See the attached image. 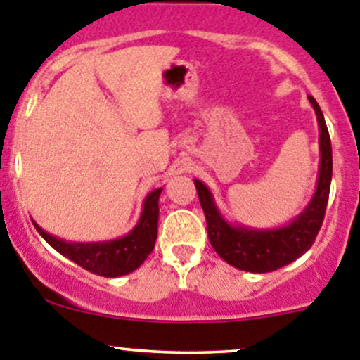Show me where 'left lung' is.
<instances>
[{"instance_id":"left-lung-1","label":"left lung","mask_w":360,"mask_h":360,"mask_svg":"<svg viewBox=\"0 0 360 360\" xmlns=\"http://www.w3.org/2000/svg\"><path fill=\"white\" fill-rule=\"evenodd\" d=\"M319 121L320 165L315 193L301 214L287 225L276 229H253L226 221L219 212L211 190L202 181L195 179L198 200L204 209L207 233L216 253L233 267L246 273H271L297 260L311 248L322 226L329 200L330 179H333V148L329 130L319 103L308 96Z\"/></svg>"}]
</instances>
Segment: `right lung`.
Listing matches in <instances>:
<instances>
[{"mask_svg":"<svg viewBox=\"0 0 360 360\" xmlns=\"http://www.w3.org/2000/svg\"><path fill=\"white\" fill-rule=\"evenodd\" d=\"M162 191L163 188H158V190L148 193L137 225L127 236L112 240L70 243V240L59 239V237L45 232L40 225H37V221H33V225L56 251H59L63 257L70 258L89 273L105 278L124 276L141 267L155 248L156 236H158V198Z\"/></svg>","mask_w":360,"mask_h":360,"instance_id":"add662e5","label":"right lung"}]
</instances>
